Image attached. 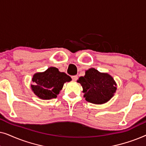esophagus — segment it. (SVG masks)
<instances>
[{"label":"esophagus","instance_id":"34e87169","mask_svg":"<svg viewBox=\"0 0 146 146\" xmlns=\"http://www.w3.org/2000/svg\"><path fill=\"white\" fill-rule=\"evenodd\" d=\"M72 79L73 80H78V76L76 75H74V76H72Z\"/></svg>","mask_w":146,"mask_h":146}]
</instances>
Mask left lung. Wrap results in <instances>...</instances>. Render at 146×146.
<instances>
[{"instance_id":"1","label":"left lung","mask_w":146,"mask_h":146,"mask_svg":"<svg viewBox=\"0 0 146 146\" xmlns=\"http://www.w3.org/2000/svg\"><path fill=\"white\" fill-rule=\"evenodd\" d=\"M78 82L82 86L86 100L96 104L106 102L116 90V84L110 75L93 68L86 71L84 76L80 77Z\"/></svg>"}]
</instances>
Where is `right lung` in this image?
Wrapping results in <instances>:
<instances>
[{
    "instance_id": "right-lung-1",
    "label": "right lung",
    "mask_w": 146,
    "mask_h": 146,
    "mask_svg": "<svg viewBox=\"0 0 146 146\" xmlns=\"http://www.w3.org/2000/svg\"><path fill=\"white\" fill-rule=\"evenodd\" d=\"M71 80V78L66 73L60 72L55 67H50L44 72L36 73L33 76L31 88L40 98L50 100L56 98L64 84Z\"/></svg>"
}]
</instances>
